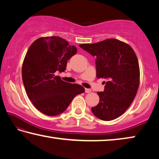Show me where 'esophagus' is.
Here are the masks:
<instances>
[{"label": "esophagus", "instance_id": "esophagus-1", "mask_svg": "<svg viewBox=\"0 0 159 159\" xmlns=\"http://www.w3.org/2000/svg\"><path fill=\"white\" fill-rule=\"evenodd\" d=\"M85 92L86 93H91V90L89 89V88H85Z\"/></svg>", "mask_w": 159, "mask_h": 159}]
</instances>
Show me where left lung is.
<instances>
[{
    "instance_id": "8db88e82",
    "label": "left lung",
    "mask_w": 159,
    "mask_h": 159,
    "mask_svg": "<svg viewBox=\"0 0 159 159\" xmlns=\"http://www.w3.org/2000/svg\"><path fill=\"white\" fill-rule=\"evenodd\" d=\"M79 46L96 57V75L107 79L99 102L91 110L96 117L111 120L119 117L133 102L139 84V67L130 45L114 39Z\"/></svg>"
}]
</instances>
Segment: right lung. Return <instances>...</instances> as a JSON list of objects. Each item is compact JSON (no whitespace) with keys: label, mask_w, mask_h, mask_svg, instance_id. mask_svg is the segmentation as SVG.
<instances>
[{"label":"right lung","mask_w":159,"mask_h":159,"mask_svg":"<svg viewBox=\"0 0 159 159\" xmlns=\"http://www.w3.org/2000/svg\"><path fill=\"white\" fill-rule=\"evenodd\" d=\"M76 52L74 45L57 36L40 38L29 47L22 65V80L29 99L43 114H61L75 96L85 92L83 86L55 75L65 71L67 60Z\"/></svg>","instance_id":"1"}]
</instances>
